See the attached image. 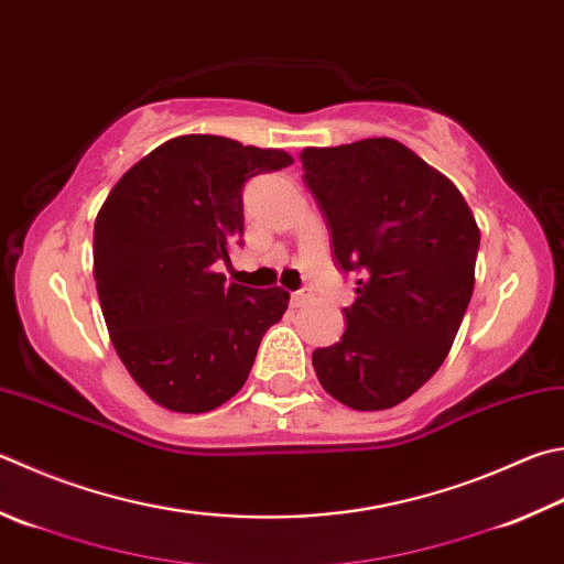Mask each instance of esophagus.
<instances>
[{
  "label": "esophagus",
  "mask_w": 564,
  "mask_h": 564,
  "mask_svg": "<svg viewBox=\"0 0 564 564\" xmlns=\"http://www.w3.org/2000/svg\"><path fill=\"white\" fill-rule=\"evenodd\" d=\"M306 300H310V294L306 292H292V306H304Z\"/></svg>",
  "instance_id": "esophagus-1"
}]
</instances>
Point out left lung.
Here are the masks:
<instances>
[{
	"label": "left lung",
	"mask_w": 564,
	"mask_h": 564,
	"mask_svg": "<svg viewBox=\"0 0 564 564\" xmlns=\"http://www.w3.org/2000/svg\"><path fill=\"white\" fill-rule=\"evenodd\" d=\"M300 159L336 264L358 274L341 341L312 354L316 378L354 410L395 408L449 354L474 292L479 226L447 176L388 137L306 147Z\"/></svg>",
	"instance_id": "left-lung-1"
}]
</instances>
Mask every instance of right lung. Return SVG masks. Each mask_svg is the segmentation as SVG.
Returning a JSON list of instances; mask_svg holds the SVG:
<instances>
[{
	"instance_id": "1",
	"label": "right lung",
	"mask_w": 564,
	"mask_h": 564,
	"mask_svg": "<svg viewBox=\"0 0 564 564\" xmlns=\"http://www.w3.org/2000/svg\"><path fill=\"white\" fill-rule=\"evenodd\" d=\"M292 156L216 134H184L140 159L105 198L93 274L117 356L156 405L208 412L246 386L290 294L226 284L240 246L242 186Z\"/></svg>"
}]
</instances>
